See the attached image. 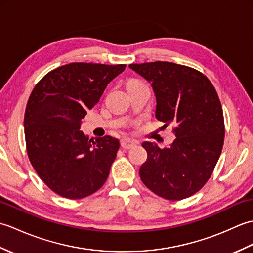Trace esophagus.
Segmentation results:
<instances>
[{
	"instance_id": "34e87169",
	"label": "esophagus",
	"mask_w": 253,
	"mask_h": 253,
	"mask_svg": "<svg viewBox=\"0 0 253 253\" xmlns=\"http://www.w3.org/2000/svg\"><path fill=\"white\" fill-rule=\"evenodd\" d=\"M137 142L135 140H131L129 138H124L121 140V147L123 149H130L132 147H135Z\"/></svg>"
}]
</instances>
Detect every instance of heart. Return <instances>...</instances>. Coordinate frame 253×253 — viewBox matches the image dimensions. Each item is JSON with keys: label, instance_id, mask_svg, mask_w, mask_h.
I'll list each match as a JSON object with an SVG mask.
<instances>
[{"label": "heart", "instance_id": "1", "mask_svg": "<svg viewBox=\"0 0 253 253\" xmlns=\"http://www.w3.org/2000/svg\"><path fill=\"white\" fill-rule=\"evenodd\" d=\"M141 84H144L141 80H139V79H130V80H128V83H127V88H130V87H135V85H141Z\"/></svg>", "mask_w": 253, "mask_h": 253}]
</instances>
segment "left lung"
Returning a JSON list of instances; mask_svg holds the SVG:
<instances>
[{"label": "left lung", "instance_id": "obj_1", "mask_svg": "<svg viewBox=\"0 0 253 253\" xmlns=\"http://www.w3.org/2000/svg\"><path fill=\"white\" fill-rule=\"evenodd\" d=\"M151 83L155 117L174 124L169 148L143 142L148 153L139 174L142 182L166 200L195 195L211 177L221 155L225 124L221 101L209 78L195 68L170 62L130 64Z\"/></svg>", "mask_w": 253, "mask_h": 253}]
</instances>
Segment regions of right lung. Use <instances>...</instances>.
Segmentation results:
<instances>
[{"mask_svg": "<svg viewBox=\"0 0 253 253\" xmlns=\"http://www.w3.org/2000/svg\"><path fill=\"white\" fill-rule=\"evenodd\" d=\"M125 64L71 63L47 73L25 111L27 154L42 181L63 198L83 199L104 185L120 149L111 136L89 140L82 120Z\"/></svg>", "mask_w": 253, "mask_h": 253, "instance_id": "add662e5", "label": "right lung"}]
</instances>
